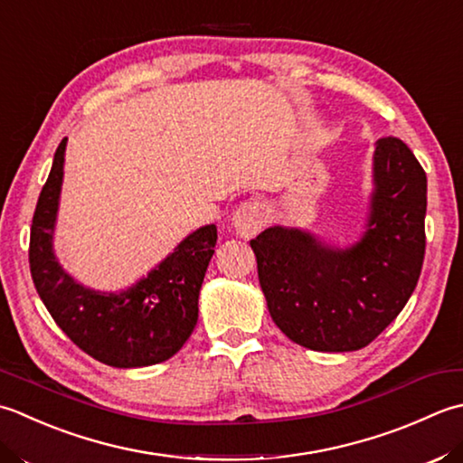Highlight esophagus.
<instances>
[{
	"label": "esophagus",
	"mask_w": 463,
	"mask_h": 463,
	"mask_svg": "<svg viewBox=\"0 0 463 463\" xmlns=\"http://www.w3.org/2000/svg\"><path fill=\"white\" fill-rule=\"evenodd\" d=\"M232 223L241 238H253L266 225V207L260 202H245L235 210Z\"/></svg>",
	"instance_id": "1"
}]
</instances>
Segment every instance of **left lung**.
<instances>
[{
  "instance_id": "obj_1",
  "label": "left lung",
  "mask_w": 463,
  "mask_h": 463,
  "mask_svg": "<svg viewBox=\"0 0 463 463\" xmlns=\"http://www.w3.org/2000/svg\"><path fill=\"white\" fill-rule=\"evenodd\" d=\"M428 177L400 137L373 152L365 232L337 248L273 225L250 245L269 316L291 342L316 352H355L380 335L418 286L426 253Z\"/></svg>"
}]
</instances>
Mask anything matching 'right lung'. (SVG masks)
I'll list each match as a JSON object with an SVG mask.
<instances>
[{
  "mask_svg": "<svg viewBox=\"0 0 463 463\" xmlns=\"http://www.w3.org/2000/svg\"><path fill=\"white\" fill-rule=\"evenodd\" d=\"M68 137L55 149L52 172L35 205L30 238V269L37 294L63 334L80 350L111 367L162 364L192 335L205 269L218 228L203 225L121 291H96L75 281L53 251Z\"/></svg>",
  "mask_w": 463,
  "mask_h": 463,
  "instance_id": "add662e5",
  "label": "right lung"
}]
</instances>
